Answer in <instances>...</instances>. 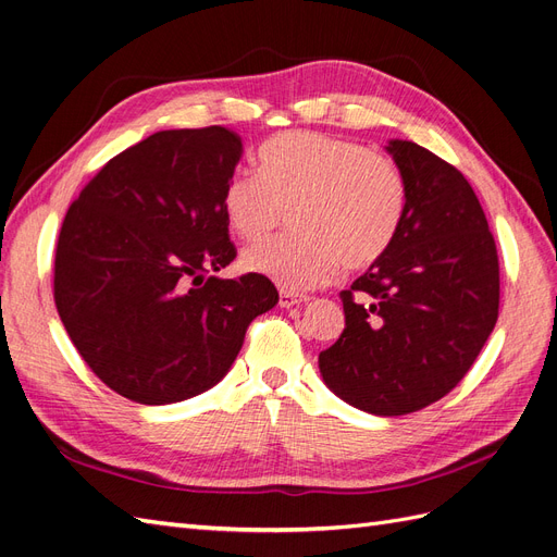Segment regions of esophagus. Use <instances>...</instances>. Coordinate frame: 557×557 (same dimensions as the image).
<instances>
[{"label":"esophagus","mask_w":557,"mask_h":557,"mask_svg":"<svg viewBox=\"0 0 557 557\" xmlns=\"http://www.w3.org/2000/svg\"><path fill=\"white\" fill-rule=\"evenodd\" d=\"M301 301H307V295H299V293L281 288V293H278V305H281L283 309H290V307H295V305H301Z\"/></svg>","instance_id":"obj_1"}]
</instances>
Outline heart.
Masks as SVG:
<instances>
[{"label":"heart","instance_id":"1","mask_svg":"<svg viewBox=\"0 0 557 557\" xmlns=\"http://www.w3.org/2000/svg\"><path fill=\"white\" fill-rule=\"evenodd\" d=\"M407 207L397 166L367 146L320 132H283L260 150V174L237 170L223 195L230 227L258 242L290 209L288 237L244 250L248 272L307 290L342 264L360 272L393 246Z\"/></svg>","mask_w":557,"mask_h":557}]
</instances>
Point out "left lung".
Here are the masks:
<instances>
[{
	"label": "left lung",
	"instance_id": "left-lung-1",
	"mask_svg": "<svg viewBox=\"0 0 557 557\" xmlns=\"http://www.w3.org/2000/svg\"><path fill=\"white\" fill-rule=\"evenodd\" d=\"M387 153L407 188L385 256L342 290L346 327L318 356L334 395L376 416H404L448 395L479 358L499 311L497 246L476 193L453 164L413 141Z\"/></svg>",
	"mask_w": 557,
	"mask_h": 557
}]
</instances>
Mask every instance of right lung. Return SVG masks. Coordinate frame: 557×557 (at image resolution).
<instances>
[{
	"label": "right lung",
	"mask_w": 557,
	"mask_h": 557,
	"mask_svg": "<svg viewBox=\"0 0 557 557\" xmlns=\"http://www.w3.org/2000/svg\"><path fill=\"white\" fill-rule=\"evenodd\" d=\"M242 150L221 125L156 132L111 158L66 211L55 307L117 395L172 404L209 391L250 320L278 301L262 274L211 276L237 258L223 195Z\"/></svg>",
	"instance_id": "right-lung-1"
}]
</instances>
